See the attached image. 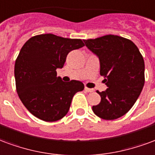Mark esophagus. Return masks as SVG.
<instances>
[{
    "mask_svg": "<svg viewBox=\"0 0 155 155\" xmlns=\"http://www.w3.org/2000/svg\"><path fill=\"white\" fill-rule=\"evenodd\" d=\"M85 91H87V92H92V91H94V89H91V88H88V87H85Z\"/></svg>",
    "mask_w": 155,
    "mask_h": 155,
    "instance_id": "obj_1",
    "label": "esophagus"
}]
</instances>
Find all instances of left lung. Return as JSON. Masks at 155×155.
<instances>
[{
  "instance_id": "1",
  "label": "left lung",
  "mask_w": 155,
  "mask_h": 155,
  "mask_svg": "<svg viewBox=\"0 0 155 155\" xmlns=\"http://www.w3.org/2000/svg\"><path fill=\"white\" fill-rule=\"evenodd\" d=\"M86 46L100 60V74L107 86L97 91L101 102L92 107L104 120L120 118L130 110L144 84V62L137 46L128 39L113 35L85 39Z\"/></svg>"
}]
</instances>
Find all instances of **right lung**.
<instances>
[{
    "label": "right lung",
    "mask_w": 155,
    "mask_h": 155,
    "mask_svg": "<svg viewBox=\"0 0 155 155\" xmlns=\"http://www.w3.org/2000/svg\"><path fill=\"white\" fill-rule=\"evenodd\" d=\"M82 39L53 34L31 37L23 45L15 64L18 96L30 113L45 121H56L68 112L72 99L84 89L82 82H64L57 77L67 55L82 48Z\"/></svg>",
    "instance_id": "right-lung-1"
}]
</instances>
